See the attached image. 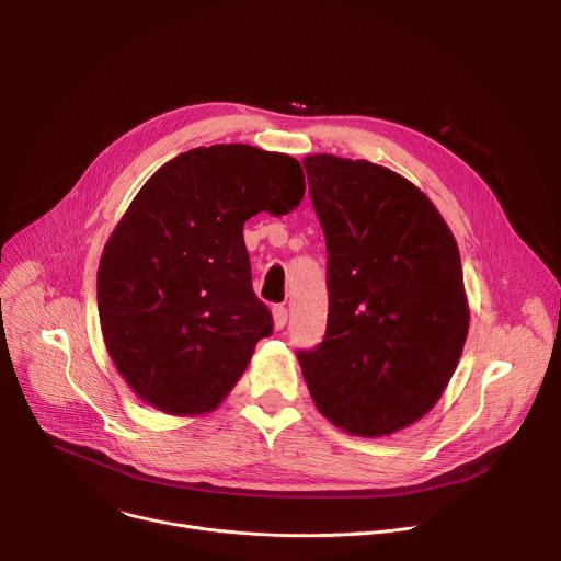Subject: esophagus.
I'll list each match as a JSON object with an SVG mask.
<instances>
[{
	"mask_svg": "<svg viewBox=\"0 0 561 561\" xmlns=\"http://www.w3.org/2000/svg\"><path fill=\"white\" fill-rule=\"evenodd\" d=\"M286 322H288V310H286V306H282V304L273 306V324H275V329L282 331V329L286 327Z\"/></svg>",
	"mask_w": 561,
	"mask_h": 561,
	"instance_id": "obj_1",
	"label": "esophagus"
}]
</instances>
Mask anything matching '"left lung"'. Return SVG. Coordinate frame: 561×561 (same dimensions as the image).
<instances>
[{"label":"left lung","instance_id":"8db88e82","mask_svg":"<svg viewBox=\"0 0 561 561\" xmlns=\"http://www.w3.org/2000/svg\"><path fill=\"white\" fill-rule=\"evenodd\" d=\"M329 251L324 342L297 359L317 411L383 437L444 394L468 337L455 237L413 182L366 159L304 157Z\"/></svg>","mask_w":561,"mask_h":561}]
</instances>
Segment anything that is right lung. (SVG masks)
Instances as JSON below:
<instances>
[{"mask_svg": "<svg viewBox=\"0 0 561 561\" xmlns=\"http://www.w3.org/2000/svg\"><path fill=\"white\" fill-rule=\"evenodd\" d=\"M301 195L295 157L249 144L186 150L139 188L104 247L98 308L108 355L141 402L178 417L224 402L273 331L244 224Z\"/></svg>", "mask_w": 561, "mask_h": 561, "instance_id": "obj_1", "label": "right lung"}]
</instances>
